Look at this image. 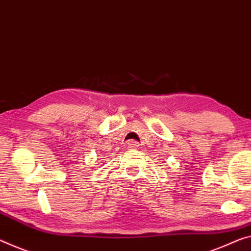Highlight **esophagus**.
I'll list each match as a JSON object with an SVG mask.
<instances>
[{"instance_id": "34e87169", "label": "esophagus", "mask_w": 251, "mask_h": 251, "mask_svg": "<svg viewBox=\"0 0 251 251\" xmlns=\"http://www.w3.org/2000/svg\"><path fill=\"white\" fill-rule=\"evenodd\" d=\"M139 147V144L137 141H134V140H130L129 142H128V148L129 149H137Z\"/></svg>"}]
</instances>
